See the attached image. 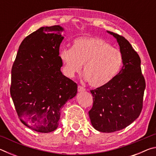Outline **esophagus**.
I'll return each mask as SVG.
<instances>
[{"label": "esophagus", "mask_w": 156, "mask_h": 156, "mask_svg": "<svg viewBox=\"0 0 156 156\" xmlns=\"http://www.w3.org/2000/svg\"><path fill=\"white\" fill-rule=\"evenodd\" d=\"M85 90H86V89H84L83 87H82L80 85H79L78 87V92H83V91H84Z\"/></svg>", "instance_id": "obj_1"}]
</instances>
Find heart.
<instances>
[{
    "mask_svg": "<svg viewBox=\"0 0 156 156\" xmlns=\"http://www.w3.org/2000/svg\"><path fill=\"white\" fill-rule=\"evenodd\" d=\"M60 57L67 74L73 77L83 65L84 78L93 87H101L112 82L120 72L123 56L102 38L82 37L73 41L72 49H62Z\"/></svg>",
    "mask_w": 156,
    "mask_h": 156,
    "instance_id": "b5f03b06",
    "label": "heart"
}]
</instances>
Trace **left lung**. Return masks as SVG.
I'll return each mask as SVG.
<instances>
[{"mask_svg":"<svg viewBox=\"0 0 156 156\" xmlns=\"http://www.w3.org/2000/svg\"><path fill=\"white\" fill-rule=\"evenodd\" d=\"M107 31L117 40L123 66L109 84L91 90L94 104L89 115L95 129L112 133L125 129L138 118L146 84L140 58L131 44L123 36Z\"/></svg>","mask_w":156,"mask_h":156,"instance_id":"8db88e82","label":"left lung"}]
</instances>
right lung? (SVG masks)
<instances>
[{
    "instance_id": "obj_1",
    "label": "right lung",
    "mask_w": 156,
    "mask_h": 156,
    "mask_svg": "<svg viewBox=\"0 0 156 156\" xmlns=\"http://www.w3.org/2000/svg\"><path fill=\"white\" fill-rule=\"evenodd\" d=\"M60 25L42 27L20 44L12 69L10 94L22 123L41 133L58 126L60 109L77 94V84L60 71Z\"/></svg>"
}]
</instances>
